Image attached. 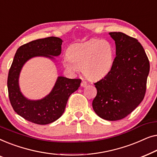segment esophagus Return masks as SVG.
I'll return each mask as SVG.
<instances>
[{
  "instance_id": "34e87169",
  "label": "esophagus",
  "mask_w": 157,
  "mask_h": 157,
  "mask_svg": "<svg viewBox=\"0 0 157 157\" xmlns=\"http://www.w3.org/2000/svg\"><path fill=\"white\" fill-rule=\"evenodd\" d=\"M81 87H83V88L86 87L87 86V82L85 81H82V82H81Z\"/></svg>"
}]
</instances>
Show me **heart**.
I'll return each mask as SVG.
<instances>
[{
  "label": "heart",
  "mask_w": 157,
  "mask_h": 157,
  "mask_svg": "<svg viewBox=\"0 0 157 157\" xmlns=\"http://www.w3.org/2000/svg\"><path fill=\"white\" fill-rule=\"evenodd\" d=\"M114 48L109 40L91 39L72 46L64 57L63 64L71 74L83 70L90 79H98L106 76L112 68Z\"/></svg>",
  "instance_id": "1"
}]
</instances>
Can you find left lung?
Masks as SVG:
<instances>
[{
	"mask_svg": "<svg viewBox=\"0 0 157 157\" xmlns=\"http://www.w3.org/2000/svg\"><path fill=\"white\" fill-rule=\"evenodd\" d=\"M114 40L116 57L110 71L94 83L97 94L94 111L107 121L125 118L142 101L149 73V61L136 38L121 32L109 33Z\"/></svg>",
	"mask_w": 157,
	"mask_h": 157,
	"instance_id": "1",
	"label": "left lung"
}]
</instances>
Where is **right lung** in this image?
Returning a JSON list of instances; mask_svg holds the SVG:
<instances>
[{"mask_svg": "<svg viewBox=\"0 0 157 157\" xmlns=\"http://www.w3.org/2000/svg\"><path fill=\"white\" fill-rule=\"evenodd\" d=\"M63 40L58 37L37 39L19 47L8 73L9 99L14 111L32 123L45 125L59 119L65 111L68 99L80 86L81 79L58 76L50 93L40 99H29L23 95L19 86L21 70L28 61L35 57H44L54 61L61 53Z\"/></svg>", "mask_w": 157, "mask_h": 157, "instance_id": "add662e5", "label": "right lung"}]
</instances>
